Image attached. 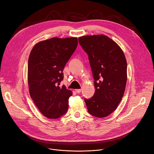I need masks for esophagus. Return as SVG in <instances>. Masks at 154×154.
Listing matches in <instances>:
<instances>
[{
	"label": "esophagus",
	"instance_id": "34e87169",
	"mask_svg": "<svg viewBox=\"0 0 154 154\" xmlns=\"http://www.w3.org/2000/svg\"><path fill=\"white\" fill-rule=\"evenodd\" d=\"M75 91L76 93H81L82 90L81 89H76V90H75Z\"/></svg>",
	"mask_w": 154,
	"mask_h": 154
}]
</instances>
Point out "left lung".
Instances as JSON below:
<instances>
[{
    "mask_svg": "<svg viewBox=\"0 0 154 154\" xmlns=\"http://www.w3.org/2000/svg\"><path fill=\"white\" fill-rule=\"evenodd\" d=\"M79 43L88 55L95 92L85 99L88 112L104 118L114 112L125 92L127 79V64L123 51L105 35L82 36Z\"/></svg>",
    "mask_w": 154,
    "mask_h": 154,
    "instance_id": "8db88e82",
    "label": "left lung"
}]
</instances>
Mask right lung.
<instances>
[{
    "mask_svg": "<svg viewBox=\"0 0 154 154\" xmlns=\"http://www.w3.org/2000/svg\"><path fill=\"white\" fill-rule=\"evenodd\" d=\"M77 45V38H53L39 42L31 51L27 70L29 93L48 119H58L67 112L72 91L59 85L65 65Z\"/></svg>",
    "mask_w": 154,
    "mask_h": 154,
    "instance_id": "1",
    "label": "right lung"
}]
</instances>
